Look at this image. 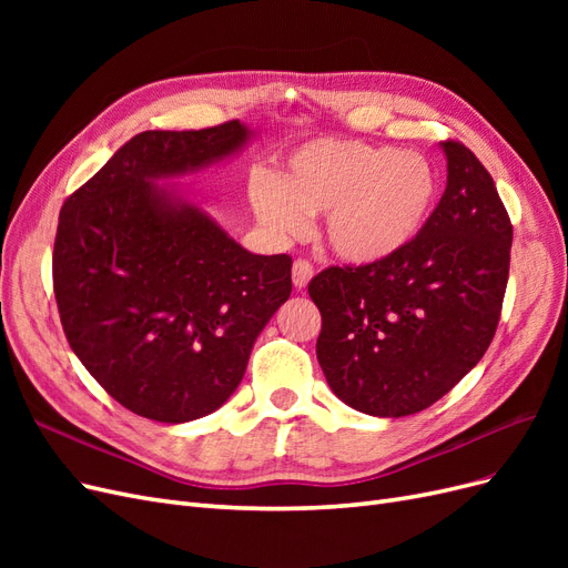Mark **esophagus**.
Returning <instances> with one entry per match:
<instances>
[{
  "instance_id": "1",
  "label": "esophagus",
  "mask_w": 568,
  "mask_h": 568,
  "mask_svg": "<svg viewBox=\"0 0 568 568\" xmlns=\"http://www.w3.org/2000/svg\"><path fill=\"white\" fill-rule=\"evenodd\" d=\"M313 272H315L313 263L305 261V257H298V261L294 263V274H291V277H294V286L298 291H303L307 286V282L313 280Z\"/></svg>"
}]
</instances>
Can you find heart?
Returning a JSON list of instances; mask_svg holds the SVG:
<instances>
[{"instance_id": "obj_1", "label": "heart", "mask_w": 568, "mask_h": 568, "mask_svg": "<svg viewBox=\"0 0 568 568\" xmlns=\"http://www.w3.org/2000/svg\"><path fill=\"white\" fill-rule=\"evenodd\" d=\"M436 196V168L422 153L341 136L301 146L277 182L257 178L251 189L255 217L272 234H303L307 215L324 213L326 242L357 265L403 251Z\"/></svg>"}]
</instances>
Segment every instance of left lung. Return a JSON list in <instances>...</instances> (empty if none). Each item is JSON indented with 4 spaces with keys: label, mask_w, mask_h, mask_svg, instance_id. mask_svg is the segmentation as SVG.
<instances>
[{
    "label": "left lung",
    "mask_w": 568,
    "mask_h": 568,
    "mask_svg": "<svg viewBox=\"0 0 568 568\" xmlns=\"http://www.w3.org/2000/svg\"><path fill=\"white\" fill-rule=\"evenodd\" d=\"M448 186L422 232L369 265L307 284L322 315L326 384L357 412L407 417L440 400L488 351L509 277L511 222L462 142H440Z\"/></svg>",
    "instance_id": "1"
}]
</instances>
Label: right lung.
Here are the masks:
<instances>
[{"label": "right lung", "instance_id": "obj_1", "mask_svg": "<svg viewBox=\"0 0 568 568\" xmlns=\"http://www.w3.org/2000/svg\"><path fill=\"white\" fill-rule=\"evenodd\" d=\"M248 136L239 120L140 132L59 213L51 272L65 338L140 417L182 424L215 412L291 296L286 253H248L153 182L227 159Z\"/></svg>", "mask_w": 568, "mask_h": 568}]
</instances>
